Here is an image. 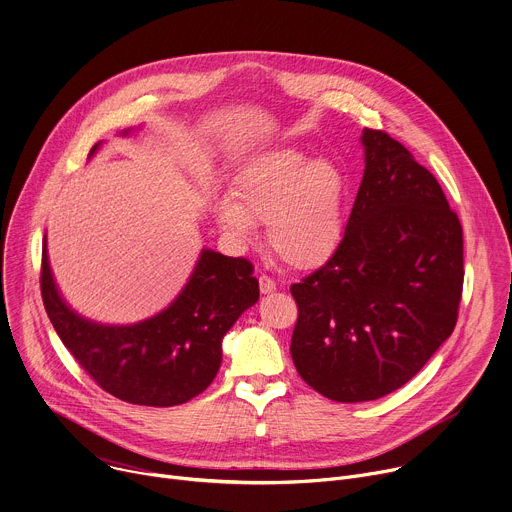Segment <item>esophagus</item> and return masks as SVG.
Here are the masks:
<instances>
[{"label":"esophagus","mask_w":512,"mask_h":512,"mask_svg":"<svg viewBox=\"0 0 512 512\" xmlns=\"http://www.w3.org/2000/svg\"><path fill=\"white\" fill-rule=\"evenodd\" d=\"M275 281L269 277V275H261L259 277V289H261V294H273L275 291Z\"/></svg>","instance_id":"esophagus-1"}]
</instances>
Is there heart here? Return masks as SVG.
<instances>
[{"label":"heart","mask_w":512,"mask_h":512,"mask_svg":"<svg viewBox=\"0 0 512 512\" xmlns=\"http://www.w3.org/2000/svg\"><path fill=\"white\" fill-rule=\"evenodd\" d=\"M346 176L328 158L277 148L249 158L231 180V196L218 198L214 218L233 241L255 237L267 221L269 247L291 267L316 269L344 233Z\"/></svg>","instance_id":"heart-1"}]
</instances>
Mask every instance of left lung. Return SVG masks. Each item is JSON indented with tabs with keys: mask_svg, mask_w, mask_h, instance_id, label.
I'll return each instance as SVG.
<instances>
[{
	"mask_svg": "<svg viewBox=\"0 0 512 512\" xmlns=\"http://www.w3.org/2000/svg\"><path fill=\"white\" fill-rule=\"evenodd\" d=\"M364 174L334 255L291 285L300 377L340 403L385 397L411 381L454 332L464 283L458 214L411 152L362 131Z\"/></svg>",
	"mask_w": 512,
	"mask_h": 512,
	"instance_id": "left-lung-1",
	"label": "left lung"
}]
</instances>
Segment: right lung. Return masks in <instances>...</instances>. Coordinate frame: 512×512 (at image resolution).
Listing matches in <instances>:
<instances>
[{"label": "right lung", "mask_w": 512, "mask_h": 512, "mask_svg": "<svg viewBox=\"0 0 512 512\" xmlns=\"http://www.w3.org/2000/svg\"><path fill=\"white\" fill-rule=\"evenodd\" d=\"M40 287L56 334L87 375L113 397L148 407H174L200 395L221 369L225 334L259 300V281L247 259L202 249L188 283L166 310L129 326L97 324L62 300L46 239Z\"/></svg>", "instance_id": "obj_1"}]
</instances>
